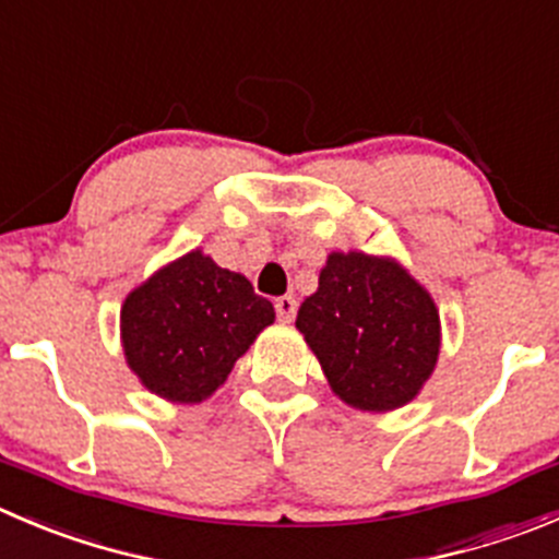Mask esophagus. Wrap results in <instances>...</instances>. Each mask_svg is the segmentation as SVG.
I'll return each instance as SVG.
<instances>
[{
    "instance_id": "1",
    "label": "esophagus",
    "mask_w": 559,
    "mask_h": 559,
    "mask_svg": "<svg viewBox=\"0 0 559 559\" xmlns=\"http://www.w3.org/2000/svg\"><path fill=\"white\" fill-rule=\"evenodd\" d=\"M296 299L294 296H280V299L274 301V310H276V318L283 323H290L296 318Z\"/></svg>"
}]
</instances>
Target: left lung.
<instances>
[{
  "mask_svg": "<svg viewBox=\"0 0 559 559\" xmlns=\"http://www.w3.org/2000/svg\"><path fill=\"white\" fill-rule=\"evenodd\" d=\"M296 329L340 401L392 412L417 397L442 345L428 290L392 258L332 252L307 296Z\"/></svg>",
  "mask_w": 559,
  "mask_h": 559,
  "instance_id": "1",
  "label": "left lung"
}]
</instances>
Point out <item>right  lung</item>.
Masks as SVG:
<instances>
[{"label":"right lung","mask_w":559,"mask_h":559,"mask_svg":"<svg viewBox=\"0 0 559 559\" xmlns=\"http://www.w3.org/2000/svg\"><path fill=\"white\" fill-rule=\"evenodd\" d=\"M269 323L274 307L247 276L194 249L126 296L120 340L126 362L153 395L200 403L225 384Z\"/></svg>","instance_id":"right-lung-1"}]
</instances>
